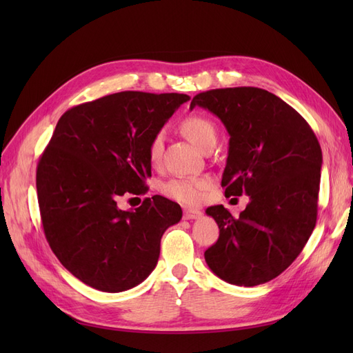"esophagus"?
<instances>
[{"label":"esophagus","mask_w":353,"mask_h":353,"mask_svg":"<svg viewBox=\"0 0 353 353\" xmlns=\"http://www.w3.org/2000/svg\"><path fill=\"white\" fill-rule=\"evenodd\" d=\"M201 216V212L199 209H184V218L185 219H197Z\"/></svg>","instance_id":"34e87169"}]
</instances>
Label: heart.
Wrapping results in <instances>:
<instances>
[{"mask_svg":"<svg viewBox=\"0 0 353 353\" xmlns=\"http://www.w3.org/2000/svg\"><path fill=\"white\" fill-rule=\"evenodd\" d=\"M179 130L188 138V140L196 144L199 148H203L206 144L216 141V125L213 123L208 116L199 113L185 116L179 123ZM165 147L163 134H154L150 141L147 144V157L148 162L153 166L157 165L162 159ZM209 187V181L205 178L196 176H179L172 178L162 184L160 190L162 193L184 205H197L205 197V191Z\"/></svg>","mask_w":353,"mask_h":353,"instance_id":"b5f03b06","label":"heart"}]
</instances>
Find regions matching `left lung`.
<instances>
[{
  "label": "left lung",
  "instance_id": "8db88e82",
  "mask_svg": "<svg viewBox=\"0 0 353 353\" xmlns=\"http://www.w3.org/2000/svg\"><path fill=\"white\" fill-rule=\"evenodd\" d=\"M196 105L218 116L230 134L225 196L250 197L239 218L222 205L206 209L219 227L206 263L230 284L268 283L293 263L315 228L321 147L292 105L262 88L205 91L190 109Z\"/></svg>",
  "mask_w": 353,
  "mask_h": 353
}]
</instances>
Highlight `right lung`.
<instances>
[{
    "label": "right lung",
    "mask_w": 353,
    "mask_h": 353,
    "mask_svg": "<svg viewBox=\"0 0 353 353\" xmlns=\"http://www.w3.org/2000/svg\"><path fill=\"white\" fill-rule=\"evenodd\" d=\"M188 100L123 91L74 105L59 119L37 168L39 212L51 250L87 285L119 293L156 268L160 240L183 218L181 206L153 196L121 210L117 200L145 193L147 144Z\"/></svg>",
    "instance_id": "add662e5"
}]
</instances>
